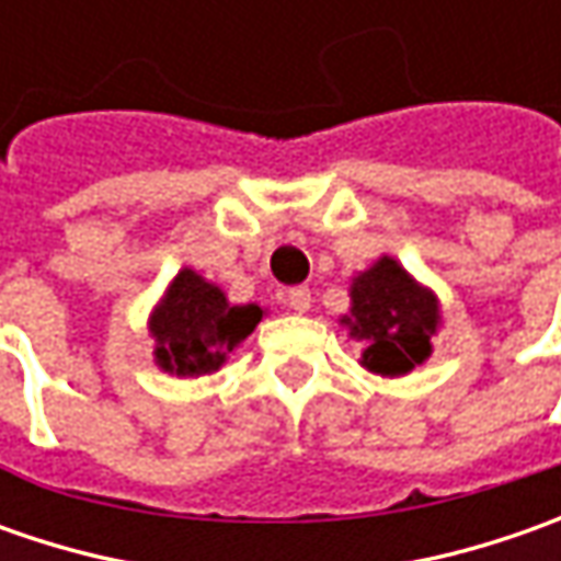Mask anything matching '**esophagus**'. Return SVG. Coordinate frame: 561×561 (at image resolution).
Instances as JSON below:
<instances>
[{"label": "esophagus", "mask_w": 561, "mask_h": 561, "mask_svg": "<svg viewBox=\"0 0 561 561\" xmlns=\"http://www.w3.org/2000/svg\"><path fill=\"white\" fill-rule=\"evenodd\" d=\"M284 302L290 306L293 312H309V306H312V290H309V287H293V290H287V296H284Z\"/></svg>", "instance_id": "esophagus-1"}]
</instances>
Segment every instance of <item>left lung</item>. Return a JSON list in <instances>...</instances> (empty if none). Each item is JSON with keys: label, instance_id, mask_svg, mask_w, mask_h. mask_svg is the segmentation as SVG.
<instances>
[{"label": "left lung", "instance_id": "left-lung-1", "mask_svg": "<svg viewBox=\"0 0 561 561\" xmlns=\"http://www.w3.org/2000/svg\"><path fill=\"white\" fill-rule=\"evenodd\" d=\"M437 318V299L383 255L353 280V318L343 321L353 336L365 340V368L393 377L431 356Z\"/></svg>", "mask_w": 561, "mask_h": 561}]
</instances>
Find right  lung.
Returning a JSON list of instances; mask_svg holds the SVG:
<instances>
[{"label": "right lung", "instance_id": "1", "mask_svg": "<svg viewBox=\"0 0 561 561\" xmlns=\"http://www.w3.org/2000/svg\"><path fill=\"white\" fill-rule=\"evenodd\" d=\"M262 321L259 306H230L225 293L203 280L196 271L184 268L164 302L152 314L156 358L164 371L184 377L211 375L221 368Z\"/></svg>", "mask_w": 561, "mask_h": 561}]
</instances>
